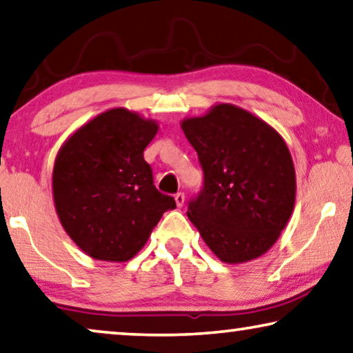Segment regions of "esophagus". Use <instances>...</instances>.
<instances>
[{
    "mask_svg": "<svg viewBox=\"0 0 353 353\" xmlns=\"http://www.w3.org/2000/svg\"><path fill=\"white\" fill-rule=\"evenodd\" d=\"M174 199H176L177 208H182L183 203H185V194H183V193H176L174 194Z\"/></svg>",
    "mask_w": 353,
    "mask_h": 353,
    "instance_id": "obj_1",
    "label": "esophagus"
}]
</instances>
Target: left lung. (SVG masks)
Listing matches in <instances>:
<instances>
[{"label":"left lung","instance_id":"8db88e82","mask_svg":"<svg viewBox=\"0 0 353 353\" xmlns=\"http://www.w3.org/2000/svg\"><path fill=\"white\" fill-rule=\"evenodd\" d=\"M204 172L187 215L220 261L266 254L290 219L296 176L282 136L249 110L222 103L182 120Z\"/></svg>","mask_w":353,"mask_h":353}]
</instances>
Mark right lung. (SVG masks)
Segmentation results:
<instances>
[{
	"label": "right lung",
	"mask_w": 353,
	"mask_h": 353,
	"mask_svg": "<svg viewBox=\"0 0 353 353\" xmlns=\"http://www.w3.org/2000/svg\"><path fill=\"white\" fill-rule=\"evenodd\" d=\"M157 131L155 120L114 108L76 130L57 154V215L68 236L94 260H131L161 215L176 208L174 198L157 190L144 160Z\"/></svg>",
	"instance_id": "1"
}]
</instances>
